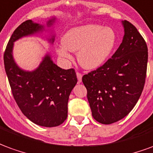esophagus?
I'll use <instances>...</instances> for the list:
<instances>
[{
	"label": "esophagus",
	"mask_w": 153,
	"mask_h": 153,
	"mask_svg": "<svg viewBox=\"0 0 153 153\" xmlns=\"http://www.w3.org/2000/svg\"><path fill=\"white\" fill-rule=\"evenodd\" d=\"M76 75L77 78H78V82H79V83H81V82H82V74L80 73H79V72H77Z\"/></svg>",
	"instance_id": "1"
}]
</instances>
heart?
Segmentation results:
<instances>
[{"instance_id": "1", "label": "heart", "mask_w": 153, "mask_h": 153, "mask_svg": "<svg viewBox=\"0 0 153 153\" xmlns=\"http://www.w3.org/2000/svg\"><path fill=\"white\" fill-rule=\"evenodd\" d=\"M114 29L99 25L78 26L69 29L62 36L61 44L56 51L65 61L72 59L70 52H77L78 62L86 70H95L105 63L117 43Z\"/></svg>"}]
</instances>
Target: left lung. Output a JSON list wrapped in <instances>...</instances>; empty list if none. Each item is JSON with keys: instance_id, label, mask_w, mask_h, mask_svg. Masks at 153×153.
Segmentation results:
<instances>
[{"instance_id": "left-lung-1", "label": "left lung", "mask_w": 153, "mask_h": 153, "mask_svg": "<svg viewBox=\"0 0 153 153\" xmlns=\"http://www.w3.org/2000/svg\"><path fill=\"white\" fill-rule=\"evenodd\" d=\"M121 44L102 66L82 78L88 91L93 117L103 125L125 118L134 107L143 89L148 47L137 28L122 21Z\"/></svg>"}]
</instances>
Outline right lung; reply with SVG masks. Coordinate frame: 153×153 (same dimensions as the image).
<instances>
[{"mask_svg":"<svg viewBox=\"0 0 153 153\" xmlns=\"http://www.w3.org/2000/svg\"><path fill=\"white\" fill-rule=\"evenodd\" d=\"M56 20V17L52 16L46 25L31 19L22 23L10 38L4 54L5 73L15 102L29 120L43 127L58 126L66 120L69 97L78 81L76 73L74 69L64 70L56 65L49 51L36 69L24 70L15 62L13 50L19 39L42 37L44 32H49L44 40L52 45L55 33L50 28Z\"/></svg>","mask_w":153,"mask_h":153,"instance_id":"right-lung-1","label":"right lung"}]
</instances>
